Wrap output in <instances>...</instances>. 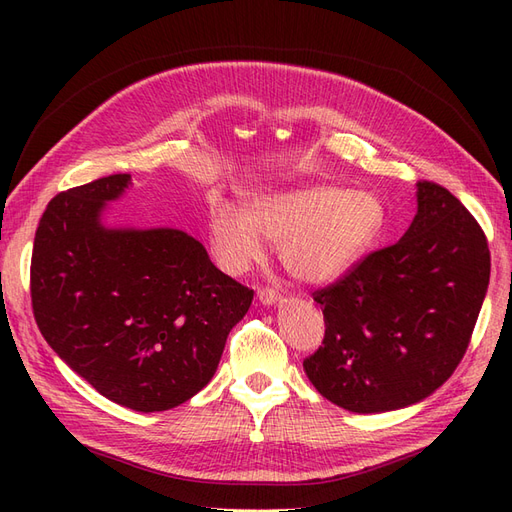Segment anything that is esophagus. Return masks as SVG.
Masks as SVG:
<instances>
[{
  "mask_svg": "<svg viewBox=\"0 0 512 512\" xmlns=\"http://www.w3.org/2000/svg\"><path fill=\"white\" fill-rule=\"evenodd\" d=\"M256 299L262 303V305H277L282 303V297L277 294L275 290H258L256 292Z\"/></svg>",
  "mask_w": 512,
  "mask_h": 512,
  "instance_id": "obj_1",
  "label": "esophagus"
}]
</instances>
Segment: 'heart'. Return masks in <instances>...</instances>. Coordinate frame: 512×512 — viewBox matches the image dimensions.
<instances>
[{
  "label": "heart",
  "mask_w": 512,
  "mask_h": 512,
  "mask_svg": "<svg viewBox=\"0 0 512 512\" xmlns=\"http://www.w3.org/2000/svg\"><path fill=\"white\" fill-rule=\"evenodd\" d=\"M382 200L363 190L309 183L247 194L243 213L228 205L209 213L215 265L239 277L277 245L282 265L303 284H327L348 273L384 228Z\"/></svg>",
  "instance_id": "heart-1"
}]
</instances>
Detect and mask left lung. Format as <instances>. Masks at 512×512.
<instances>
[{
    "instance_id": "8db88e82",
    "label": "left lung",
    "mask_w": 512,
    "mask_h": 512,
    "mask_svg": "<svg viewBox=\"0 0 512 512\" xmlns=\"http://www.w3.org/2000/svg\"><path fill=\"white\" fill-rule=\"evenodd\" d=\"M483 230L442 185L416 183V215L395 245L314 292L324 342L303 361L316 391L356 414L418 404L453 376L489 286Z\"/></svg>"
}]
</instances>
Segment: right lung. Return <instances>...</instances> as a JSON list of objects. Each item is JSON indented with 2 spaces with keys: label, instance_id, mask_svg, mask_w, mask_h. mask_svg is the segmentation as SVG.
I'll return each mask as SVG.
<instances>
[{
  "label": "right lung",
  "instance_id": "obj_1",
  "mask_svg": "<svg viewBox=\"0 0 512 512\" xmlns=\"http://www.w3.org/2000/svg\"><path fill=\"white\" fill-rule=\"evenodd\" d=\"M130 185L111 175L51 200L34 239L32 303L74 374L123 408L162 412L209 384L254 292L188 232L108 224Z\"/></svg>",
  "mask_w": 512,
  "mask_h": 512
}]
</instances>
